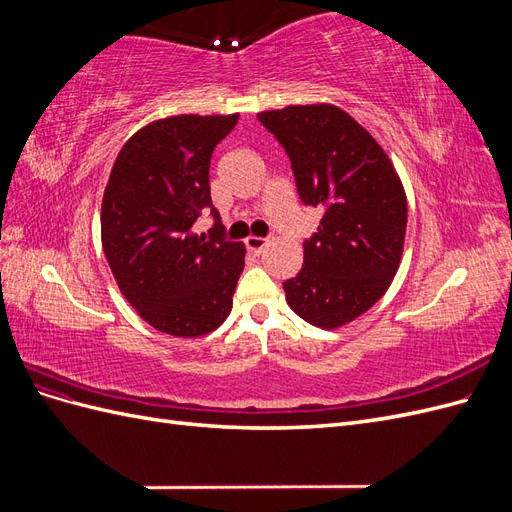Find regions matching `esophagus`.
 <instances>
[{
  "label": "esophagus",
  "instance_id": "1",
  "mask_svg": "<svg viewBox=\"0 0 512 512\" xmlns=\"http://www.w3.org/2000/svg\"><path fill=\"white\" fill-rule=\"evenodd\" d=\"M245 245L252 254H262V250H265V247L269 245V241L265 237H247Z\"/></svg>",
  "mask_w": 512,
  "mask_h": 512
}]
</instances>
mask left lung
<instances>
[{
	"instance_id": "obj_1",
	"label": "left lung",
	"mask_w": 512,
	"mask_h": 512,
	"mask_svg": "<svg viewBox=\"0 0 512 512\" xmlns=\"http://www.w3.org/2000/svg\"><path fill=\"white\" fill-rule=\"evenodd\" d=\"M286 151L305 207L322 209L303 241V269L284 282L303 320L335 329L391 286L404 250L408 205L391 160L361 123L331 104L260 113Z\"/></svg>"
}]
</instances>
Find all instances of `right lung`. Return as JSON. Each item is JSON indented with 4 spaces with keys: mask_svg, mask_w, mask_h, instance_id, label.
Here are the masks:
<instances>
[{
    "mask_svg": "<svg viewBox=\"0 0 512 512\" xmlns=\"http://www.w3.org/2000/svg\"><path fill=\"white\" fill-rule=\"evenodd\" d=\"M239 115L149 123L121 147L102 200V245L123 297L153 329L198 337L232 307L245 247L228 241L211 203V153ZM212 211L209 236L193 222Z\"/></svg>",
    "mask_w": 512,
    "mask_h": 512,
    "instance_id": "right-lung-1",
    "label": "right lung"
}]
</instances>
